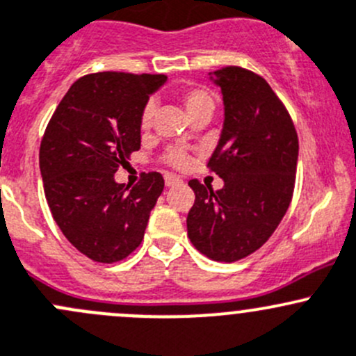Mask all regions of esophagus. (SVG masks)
<instances>
[{"label":"esophagus","mask_w":356,"mask_h":356,"mask_svg":"<svg viewBox=\"0 0 356 356\" xmlns=\"http://www.w3.org/2000/svg\"><path fill=\"white\" fill-rule=\"evenodd\" d=\"M164 183H166V186H175L178 185V183H181V179H179L177 175H166V177H164Z\"/></svg>","instance_id":"1"}]
</instances>
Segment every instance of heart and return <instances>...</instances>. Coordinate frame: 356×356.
<instances>
[{"mask_svg": "<svg viewBox=\"0 0 356 356\" xmlns=\"http://www.w3.org/2000/svg\"><path fill=\"white\" fill-rule=\"evenodd\" d=\"M183 104H185L186 112L188 115L200 114V112H211L213 114L214 111V95L211 93L207 88L204 86H188L185 91H183ZM154 112H156V105L154 102H149V104L143 107L142 118H140V126L142 129H149L152 126ZM164 161L166 164L173 168H185L188 164V154L185 152L179 147H175V149H170L164 156Z\"/></svg>", "mask_w": 356, "mask_h": 356, "instance_id": "obj_1", "label": "heart"}]
</instances>
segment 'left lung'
I'll use <instances>...</instances> for the list:
<instances>
[{"label": "left lung", "instance_id": "obj_1", "mask_svg": "<svg viewBox=\"0 0 356 356\" xmlns=\"http://www.w3.org/2000/svg\"><path fill=\"white\" fill-rule=\"evenodd\" d=\"M225 122L207 168L223 178L221 190L190 179L195 202L186 216L197 251L234 263L258 251L293 200L298 133L286 105L261 76L242 67L214 70Z\"/></svg>", "mask_w": 356, "mask_h": 356}]
</instances>
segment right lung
Instances as JSON below:
<instances>
[{"label":"right lung","instance_id":"right-lung-1","mask_svg":"<svg viewBox=\"0 0 356 356\" xmlns=\"http://www.w3.org/2000/svg\"><path fill=\"white\" fill-rule=\"evenodd\" d=\"M164 83L163 74H86L69 88L41 140L40 170L54 220L93 261L131 254L163 193L156 171L133 188L115 183L114 173L140 149L142 111Z\"/></svg>","mask_w":356,"mask_h":356}]
</instances>
